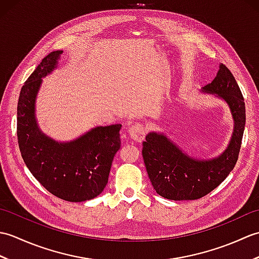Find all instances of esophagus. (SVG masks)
Masks as SVG:
<instances>
[{
	"instance_id": "esophagus-1",
	"label": "esophagus",
	"mask_w": 259,
	"mask_h": 259,
	"mask_svg": "<svg viewBox=\"0 0 259 259\" xmlns=\"http://www.w3.org/2000/svg\"><path fill=\"white\" fill-rule=\"evenodd\" d=\"M128 133H129V136H130L131 139H134L137 142H141L142 140L145 139L146 129H145L144 124L140 123V122H137L134 125L130 126Z\"/></svg>"
}]
</instances>
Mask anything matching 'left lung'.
<instances>
[{
  "label": "left lung",
  "instance_id": "obj_1",
  "mask_svg": "<svg viewBox=\"0 0 259 259\" xmlns=\"http://www.w3.org/2000/svg\"><path fill=\"white\" fill-rule=\"evenodd\" d=\"M202 92L214 93L229 106L234 133L221 156L208 160L191 158L166 136L150 133L142 142V157L158 195L170 200H195L206 196L226 179L237 162L243 139L246 111L244 97L233 73L225 64Z\"/></svg>",
  "mask_w": 259,
  "mask_h": 259
}]
</instances>
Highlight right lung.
Listing matches in <instances>:
<instances>
[{
	"label": "right lung",
	"mask_w": 259,
	"mask_h": 259,
	"mask_svg": "<svg viewBox=\"0 0 259 259\" xmlns=\"http://www.w3.org/2000/svg\"><path fill=\"white\" fill-rule=\"evenodd\" d=\"M62 52L48 54L22 87L16 134L21 156L38 183L58 198L80 202L100 195L108 184L113 157L120 149L121 124L97 126L70 142H58L38 129L36 95L42 78L57 68Z\"/></svg>",
	"instance_id": "1"
}]
</instances>
